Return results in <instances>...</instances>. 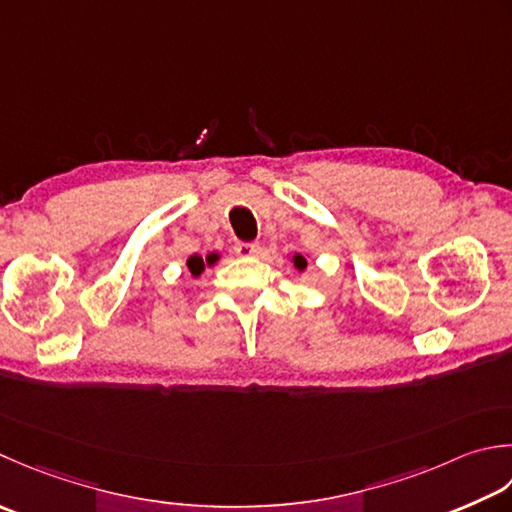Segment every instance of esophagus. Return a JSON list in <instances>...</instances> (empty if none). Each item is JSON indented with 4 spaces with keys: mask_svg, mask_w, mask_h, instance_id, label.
Masks as SVG:
<instances>
[{
    "mask_svg": "<svg viewBox=\"0 0 512 512\" xmlns=\"http://www.w3.org/2000/svg\"><path fill=\"white\" fill-rule=\"evenodd\" d=\"M259 244H248V242H237L235 244V253L239 257H253V255H259Z\"/></svg>",
    "mask_w": 512,
    "mask_h": 512,
    "instance_id": "34e87169",
    "label": "esophagus"
}]
</instances>
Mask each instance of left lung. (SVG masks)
<instances>
[{"label": "left lung", "instance_id": "8db88e82", "mask_svg": "<svg viewBox=\"0 0 512 512\" xmlns=\"http://www.w3.org/2000/svg\"><path fill=\"white\" fill-rule=\"evenodd\" d=\"M290 264H293L299 273H302V270L308 266V262H306V257L304 255H299V253H295L293 257H290Z\"/></svg>", "mask_w": 512, "mask_h": 512}]
</instances>
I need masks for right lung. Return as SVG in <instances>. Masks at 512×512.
<instances>
[{"label":"right lung","mask_w":512,"mask_h":512,"mask_svg":"<svg viewBox=\"0 0 512 512\" xmlns=\"http://www.w3.org/2000/svg\"><path fill=\"white\" fill-rule=\"evenodd\" d=\"M217 259H219V255L217 253H208L206 257H199V255H193V257H188L186 259V266H188V270H190V275L193 277H199L206 270V266L210 268V266H215L217 264Z\"/></svg>","instance_id":"1"}]
</instances>
